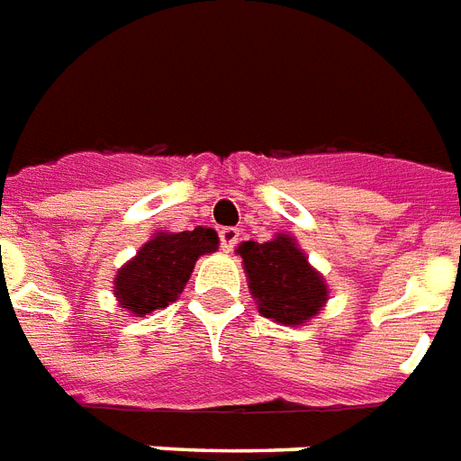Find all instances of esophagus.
<instances>
[{
    "instance_id": "obj_1",
    "label": "esophagus",
    "mask_w": 461,
    "mask_h": 461,
    "mask_svg": "<svg viewBox=\"0 0 461 461\" xmlns=\"http://www.w3.org/2000/svg\"><path fill=\"white\" fill-rule=\"evenodd\" d=\"M237 241H239L237 227H222V230H220V249H222L224 253H231L234 246H237Z\"/></svg>"
}]
</instances>
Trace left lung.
Segmentation results:
<instances>
[{"instance_id":"obj_1","label":"left lung","mask_w":461,"mask_h":461,"mask_svg":"<svg viewBox=\"0 0 461 461\" xmlns=\"http://www.w3.org/2000/svg\"><path fill=\"white\" fill-rule=\"evenodd\" d=\"M237 253L243 258L249 289L260 315L295 327L324 308L329 298L327 284L308 263L294 237L276 234L265 243L243 241Z\"/></svg>"}]
</instances>
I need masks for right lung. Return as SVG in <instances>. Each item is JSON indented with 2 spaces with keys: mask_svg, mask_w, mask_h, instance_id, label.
<instances>
[{
  "mask_svg": "<svg viewBox=\"0 0 461 461\" xmlns=\"http://www.w3.org/2000/svg\"><path fill=\"white\" fill-rule=\"evenodd\" d=\"M218 234L208 227L194 231H158L115 275V298L134 317L151 315L177 301L201 256L218 250Z\"/></svg>",
  "mask_w": 461,
  "mask_h": 461,
  "instance_id": "1",
  "label": "right lung"
}]
</instances>
